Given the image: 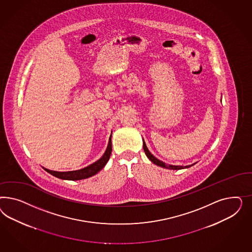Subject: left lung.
Here are the masks:
<instances>
[{"mask_svg": "<svg viewBox=\"0 0 252 252\" xmlns=\"http://www.w3.org/2000/svg\"><path fill=\"white\" fill-rule=\"evenodd\" d=\"M143 150H144V152H145V154L147 155V157L149 158V160H152L154 164H156V165H158V166H160V167L165 168V169H170V170H180V169L191 167V166H193L194 164H196V162H195V163H193V164H190V165H186V166H183V165H173V164H167V163L163 162L162 160H160L159 159H157L153 154L151 153V152L149 151V149L147 148V145H146L144 139H143Z\"/></svg>", "mask_w": 252, "mask_h": 252, "instance_id": "obj_1", "label": "left lung"}]
</instances>
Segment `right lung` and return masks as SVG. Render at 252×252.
<instances>
[{"label":"right lung","instance_id":"1","mask_svg":"<svg viewBox=\"0 0 252 252\" xmlns=\"http://www.w3.org/2000/svg\"><path fill=\"white\" fill-rule=\"evenodd\" d=\"M111 153H112V134L109 137V142H108L105 153H103V155L99 158V160L90 164L89 166L79 169V170H76V171H67V172L52 171V170H49L44 167L43 169L49 174L53 175L55 177H58L60 179L73 180V181L74 180H82V179H86V178H89L91 176L96 175L102 168L104 167L106 165L107 161L110 159Z\"/></svg>","mask_w":252,"mask_h":252}]
</instances>
